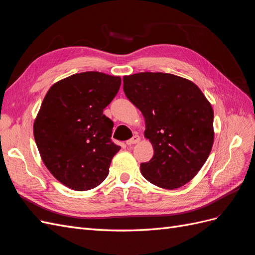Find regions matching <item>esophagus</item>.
Segmentation results:
<instances>
[{
	"instance_id": "1",
	"label": "esophagus",
	"mask_w": 255,
	"mask_h": 255,
	"mask_svg": "<svg viewBox=\"0 0 255 255\" xmlns=\"http://www.w3.org/2000/svg\"><path fill=\"white\" fill-rule=\"evenodd\" d=\"M139 141H140V137L138 136V135H135V136H133L132 138H130V139L127 140V144L128 145H132V144H135V143L139 142Z\"/></svg>"
}]
</instances>
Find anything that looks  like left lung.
Instances as JSON below:
<instances>
[{"instance_id": "obj_1", "label": "left lung", "mask_w": 255, "mask_h": 255, "mask_svg": "<svg viewBox=\"0 0 255 255\" xmlns=\"http://www.w3.org/2000/svg\"><path fill=\"white\" fill-rule=\"evenodd\" d=\"M127 98L145 120L154 155L140 164L150 183L166 189L188 183L214 142V112L196 84L173 74L141 72L123 78Z\"/></svg>"}]
</instances>
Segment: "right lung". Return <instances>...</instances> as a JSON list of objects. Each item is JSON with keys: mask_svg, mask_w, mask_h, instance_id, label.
Masks as SVG:
<instances>
[{"mask_svg": "<svg viewBox=\"0 0 255 255\" xmlns=\"http://www.w3.org/2000/svg\"><path fill=\"white\" fill-rule=\"evenodd\" d=\"M121 85L119 76L89 71L49 89L34 122V137L45 167L67 187H97L120 150L112 141L114 122L103 114Z\"/></svg>", "mask_w": 255, "mask_h": 255, "instance_id": "1", "label": "right lung"}]
</instances>
